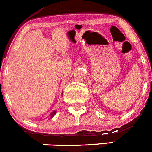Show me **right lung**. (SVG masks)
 <instances>
[{
	"mask_svg": "<svg viewBox=\"0 0 152 152\" xmlns=\"http://www.w3.org/2000/svg\"><path fill=\"white\" fill-rule=\"evenodd\" d=\"M56 114V111H53V113H52V114H50V116H51V117H53V116H54V114Z\"/></svg>",
	"mask_w": 152,
	"mask_h": 152,
	"instance_id": "obj_1",
	"label": "right lung"
}]
</instances>
